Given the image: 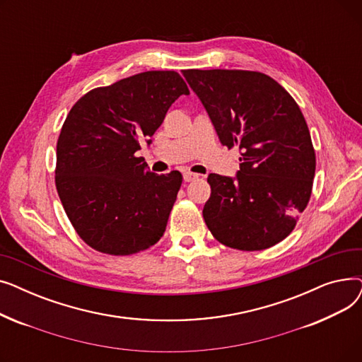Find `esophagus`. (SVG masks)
<instances>
[{"label": "esophagus", "mask_w": 362, "mask_h": 362, "mask_svg": "<svg viewBox=\"0 0 362 362\" xmlns=\"http://www.w3.org/2000/svg\"><path fill=\"white\" fill-rule=\"evenodd\" d=\"M199 176L197 175V173H192V171H186V173L183 175V179H185V182H194V180H197Z\"/></svg>", "instance_id": "34e87169"}]
</instances>
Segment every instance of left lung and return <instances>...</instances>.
<instances>
[{
	"instance_id": "1",
	"label": "left lung",
	"mask_w": 362,
	"mask_h": 362,
	"mask_svg": "<svg viewBox=\"0 0 362 362\" xmlns=\"http://www.w3.org/2000/svg\"><path fill=\"white\" fill-rule=\"evenodd\" d=\"M218 139L240 151L236 180L210 175L202 216L211 235L239 251H261L288 238L305 210L315 151L292 95L251 70H183Z\"/></svg>"
}]
</instances>
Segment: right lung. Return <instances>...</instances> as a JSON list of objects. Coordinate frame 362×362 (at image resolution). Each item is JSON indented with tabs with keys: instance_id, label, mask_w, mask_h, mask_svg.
Wrapping results in <instances>:
<instances>
[{
	"instance_id": "1",
	"label": "right lung",
	"mask_w": 362,
	"mask_h": 362,
	"mask_svg": "<svg viewBox=\"0 0 362 362\" xmlns=\"http://www.w3.org/2000/svg\"><path fill=\"white\" fill-rule=\"evenodd\" d=\"M187 93L177 71L151 70L95 88L69 111L57 141L55 186L76 233L92 250L132 255L164 235L182 175L152 173L135 154Z\"/></svg>"
}]
</instances>
